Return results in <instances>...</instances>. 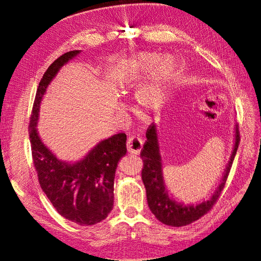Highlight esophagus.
<instances>
[{"mask_svg": "<svg viewBox=\"0 0 261 261\" xmlns=\"http://www.w3.org/2000/svg\"><path fill=\"white\" fill-rule=\"evenodd\" d=\"M144 141L139 136H130L127 139V150L132 154H139Z\"/></svg>", "mask_w": 261, "mask_h": 261, "instance_id": "34e87169", "label": "esophagus"}]
</instances>
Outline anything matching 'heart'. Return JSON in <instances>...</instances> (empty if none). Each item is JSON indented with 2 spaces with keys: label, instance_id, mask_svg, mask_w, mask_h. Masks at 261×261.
Wrapping results in <instances>:
<instances>
[{
  "label": "heart",
  "instance_id": "obj_1",
  "mask_svg": "<svg viewBox=\"0 0 261 261\" xmlns=\"http://www.w3.org/2000/svg\"><path fill=\"white\" fill-rule=\"evenodd\" d=\"M178 70L174 58L164 57L155 52H141L129 59L127 66L118 74V80L126 87L140 84L151 74L150 81L137 91L138 105L148 112L161 110L167 101L170 84Z\"/></svg>",
  "mask_w": 261,
  "mask_h": 261
}]
</instances>
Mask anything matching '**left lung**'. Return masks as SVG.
<instances>
[{"label": "left lung", "instance_id": "left-lung-1", "mask_svg": "<svg viewBox=\"0 0 261 261\" xmlns=\"http://www.w3.org/2000/svg\"><path fill=\"white\" fill-rule=\"evenodd\" d=\"M147 141L140 151V158L143 159V170H141V178L146 187L148 206L155 218L161 221L163 224L170 226H185L200 219L212 209L220 198L228 174L232 168L234 158L240 145V129L239 125L236 126L235 145L228 162L224 176L220 186L216 191L211 199L203 201L197 206H183L171 199L163 184L161 158L159 153V145H158V136L155 125L150 124L146 132Z\"/></svg>", "mask_w": 261, "mask_h": 261}]
</instances>
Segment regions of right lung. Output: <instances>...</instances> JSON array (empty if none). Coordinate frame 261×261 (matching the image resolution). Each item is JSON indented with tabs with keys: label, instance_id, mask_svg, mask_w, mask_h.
Instances as JSON below:
<instances>
[{
	"label": "right lung",
	"instance_id": "right-lung-1",
	"mask_svg": "<svg viewBox=\"0 0 261 261\" xmlns=\"http://www.w3.org/2000/svg\"><path fill=\"white\" fill-rule=\"evenodd\" d=\"M80 51L62 54L45 70L37 89L29 122V138L39 184L60 215L80 225H93L113 209L117 163L126 154V135L116 134L94 147L81 162L57 159L38 136L36 125L46 87L65 63Z\"/></svg>",
	"mask_w": 261,
	"mask_h": 261
}]
</instances>
